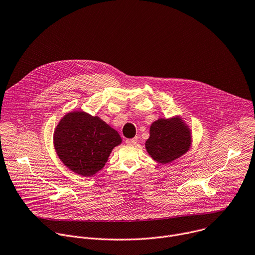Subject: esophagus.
<instances>
[{
    "instance_id": "esophagus-1",
    "label": "esophagus",
    "mask_w": 255,
    "mask_h": 255,
    "mask_svg": "<svg viewBox=\"0 0 255 255\" xmlns=\"http://www.w3.org/2000/svg\"><path fill=\"white\" fill-rule=\"evenodd\" d=\"M128 144H135L137 141V137H133V138H128L126 140Z\"/></svg>"
}]
</instances>
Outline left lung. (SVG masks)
Wrapping results in <instances>:
<instances>
[{"mask_svg": "<svg viewBox=\"0 0 255 255\" xmlns=\"http://www.w3.org/2000/svg\"><path fill=\"white\" fill-rule=\"evenodd\" d=\"M190 129L179 118L160 119L152 123L145 141L148 155L161 164L175 161L186 154L191 145Z\"/></svg>", "mask_w": 255, "mask_h": 255, "instance_id": "left-lung-1", "label": "left lung"}]
</instances>
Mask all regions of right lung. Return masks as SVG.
Returning <instances> with one entry per match:
<instances>
[{
	"label": "right lung",
	"mask_w": 255,
	"mask_h": 255,
	"mask_svg": "<svg viewBox=\"0 0 255 255\" xmlns=\"http://www.w3.org/2000/svg\"><path fill=\"white\" fill-rule=\"evenodd\" d=\"M121 142L116 129L83 112L67 114L54 132V146L59 159L83 177H90L103 169L113 148Z\"/></svg>",
	"instance_id": "obj_1"
}]
</instances>
